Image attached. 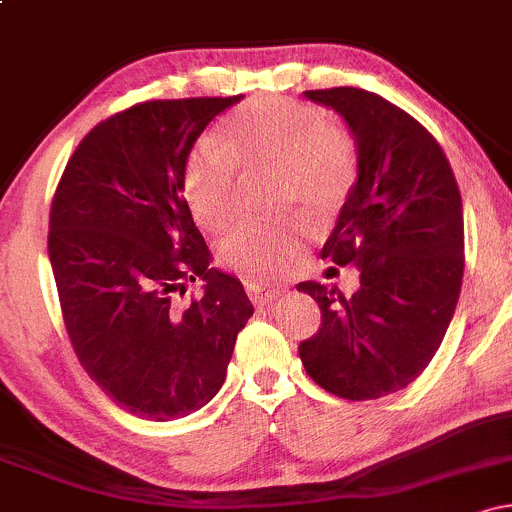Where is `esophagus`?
<instances>
[{"instance_id": "1", "label": "esophagus", "mask_w": 512, "mask_h": 512, "mask_svg": "<svg viewBox=\"0 0 512 512\" xmlns=\"http://www.w3.org/2000/svg\"><path fill=\"white\" fill-rule=\"evenodd\" d=\"M245 291H248V298L255 305H269L276 301L281 293H286V286L264 284V281H248V284H245Z\"/></svg>"}]
</instances>
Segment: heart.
Here are the masks:
<instances>
[{"label": "heart", "mask_w": 512, "mask_h": 512, "mask_svg": "<svg viewBox=\"0 0 512 512\" xmlns=\"http://www.w3.org/2000/svg\"><path fill=\"white\" fill-rule=\"evenodd\" d=\"M238 166L276 168V204L325 219L349 199L361 163L354 137L327 122L320 108L293 98H260L228 120L223 142L204 137L187 156L182 190L204 231L221 233L236 219ZM305 238L303 216L243 223L219 243V262L250 281L274 279L296 260Z\"/></svg>", "instance_id": "1"}]
</instances>
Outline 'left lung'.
<instances>
[{"instance_id": "1", "label": "left lung", "mask_w": 512, "mask_h": 512, "mask_svg": "<svg viewBox=\"0 0 512 512\" xmlns=\"http://www.w3.org/2000/svg\"><path fill=\"white\" fill-rule=\"evenodd\" d=\"M305 98L337 110L358 146V180L322 257L356 264L361 289L303 281L322 322L298 346L305 370L332 395L363 402L414 383L455 315L464 274L462 197L428 129L378 93L317 88Z\"/></svg>"}]
</instances>
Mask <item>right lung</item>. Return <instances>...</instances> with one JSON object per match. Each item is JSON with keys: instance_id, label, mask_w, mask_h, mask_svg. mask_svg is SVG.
Wrapping results in <instances>:
<instances>
[{"instance_id": "add662e5", "label": "right lung", "mask_w": 512, "mask_h": 512, "mask_svg": "<svg viewBox=\"0 0 512 512\" xmlns=\"http://www.w3.org/2000/svg\"><path fill=\"white\" fill-rule=\"evenodd\" d=\"M243 96L144 101L98 122L67 161L50 207L48 255L74 354L129 414L170 421L226 380L252 315L182 197L197 137ZM202 297L180 306L192 280Z\"/></svg>"}]
</instances>
